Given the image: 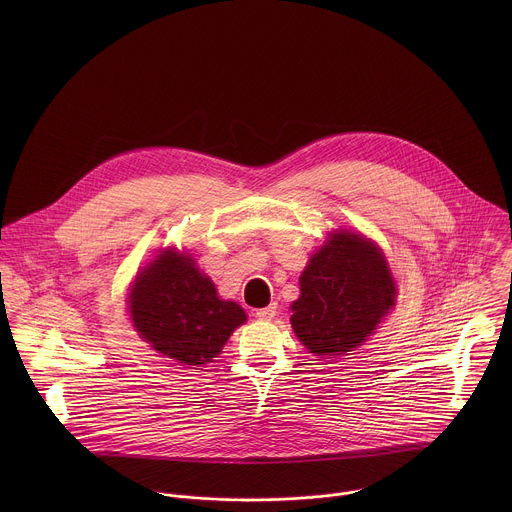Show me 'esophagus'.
I'll return each instance as SVG.
<instances>
[{
  "mask_svg": "<svg viewBox=\"0 0 512 512\" xmlns=\"http://www.w3.org/2000/svg\"><path fill=\"white\" fill-rule=\"evenodd\" d=\"M260 321H272L274 315H276V303H270L268 307H262V309H256L254 313Z\"/></svg>",
  "mask_w": 512,
  "mask_h": 512,
  "instance_id": "esophagus-1",
  "label": "esophagus"
}]
</instances>
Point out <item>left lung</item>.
<instances>
[{
  "label": "left lung",
  "instance_id": "left-lung-1",
  "mask_svg": "<svg viewBox=\"0 0 512 512\" xmlns=\"http://www.w3.org/2000/svg\"><path fill=\"white\" fill-rule=\"evenodd\" d=\"M292 303V327L321 359L349 355L394 307L396 284L382 250L351 230H335L311 256Z\"/></svg>",
  "mask_w": 512,
  "mask_h": 512
}]
</instances>
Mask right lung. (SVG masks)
Listing matches in <instances>:
<instances>
[{
  "instance_id": "add662e5",
  "label": "right lung",
  "mask_w": 512,
  "mask_h": 512,
  "mask_svg": "<svg viewBox=\"0 0 512 512\" xmlns=\"http://www.w3.org/2000/svg\"><path fill=\"white\" fill-rule=\"evenodd\" d=\"M128 303L140 337L181 365L213 363L246 321L244 309L220 299L211 278L177 248L161 250L138 272Z\"/></svg>"
}]
</instances>
